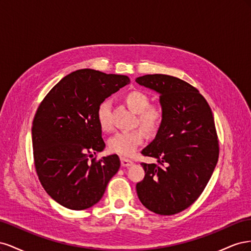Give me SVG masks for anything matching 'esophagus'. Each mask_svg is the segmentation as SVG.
Listing matches in <instances>:
<instances>
[{
	"label": "esophagus",
	"mask_w": 251,
	"mask_h": 251,
	"mask_svg": "<svg viewBox=\"0 0 251 251\" xmlns=\"http://www.w3.org/2000/svg\"><path fill=\"white\" fill-rule=\"evenodd\" d=\"M134 162L130 159H126V158H121V165L124 166V168H127V166H131L133 165Z\"/></svg>",
	"instance_id": "esophagus-1"
}]
</instances>
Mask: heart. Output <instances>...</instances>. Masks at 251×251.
I'll return each instance as SVG.
<instances>
[{
	"mask_svg": "<svg viewBox=\"0 0 251 251\" xmlns=\"http://www.w3.org/2000/svg\"><path fill=\"white\" fill-rule=\"evenodd\" d=\"M124 101L128 109L138 113V123L149 133H155L160 128L164 118L163 109L157 103H149V97L146 93L139 90L130 91L124 96ZM110 109L109 100H103L98 105L96 112L98 125L104 132H109L112 128ZM146 132L141 127L119 132L109 140V150L112 153L124 157L132 156L146 140Z\"/></svg>",
	"mask_w": 251,
	"mask_h": 251,
	"instance_id": "obj_1",
	"label": "heart"
}]
</instances>
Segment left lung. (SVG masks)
<instances>
[{
  "instance_id": "left-lung-1",
  "label": "left lung",
  "mask_w": 251,
  "mask_h": 251,
  "mask_svg": "<svg viewBox=\"0 0 251 251\" xmlns=\"http://www.w3.org/2000/svg\"><path fill=\"white\" fill-rule=\"evenodd\" d=\"M136 81L159 93L164 112L155 139L141 151L157 161L141 162L146 175L136 191L149 210L178 214L199 198L217 165L220 148L214 116L206 100L184 80L148 74Z\"/></svg>"
}]
</instances>
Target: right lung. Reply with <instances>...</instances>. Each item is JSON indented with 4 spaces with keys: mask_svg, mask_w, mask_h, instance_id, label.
I'll return each instance as SVG.
<instances>
[{
    "mask_svg": "<svg viewBox=\"0 0 251 251\" xmlns=\"http://www.w3.org/2000/svg\"><path fill=\"white\" fill-rule=\"evenodd\" d=\"M127 83L126 75L77 70L58 81L37 108L32 124L35 171L45 191L64 207L93 206L118 172L116 154L93 157L105 147L96 112Z\"/></svg>",
    "mask_w": 251,
    "mask_h": 251,
    "instance_id": "right-lung-1",
    "label": "right lung"
}]
</instances>
